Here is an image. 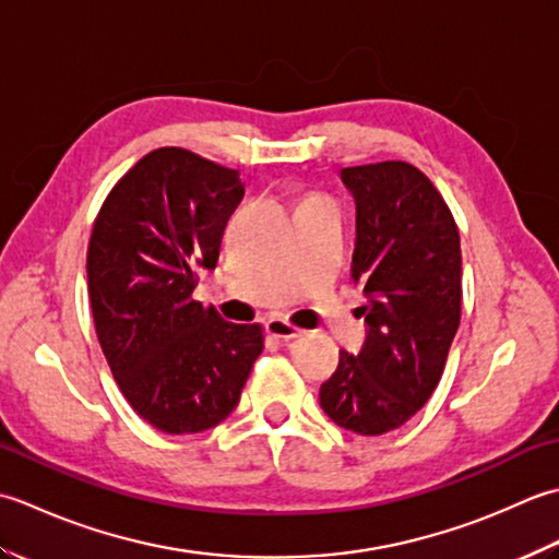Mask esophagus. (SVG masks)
I'll list each match as a JSON object with an SVG mask.
<instances>
[{"label":"esophagus","mask_w":559,"mask_h":559,"mask_svg":"<svg viewBox=\"0 0 559 559\" xmlns=\"http://www.w3.org/2000/svg\"><path fill=\"white\" fill-rule=\"evenodd\" d=\"M265 328H267V333H270V335L280 337L282 343H289V340H294V337H301V335H304V330H301V328L292 325L289 321H284V318H270V321L265 323Z\"/></svg>","instance_id":"esophagus-1"}]
</instances>
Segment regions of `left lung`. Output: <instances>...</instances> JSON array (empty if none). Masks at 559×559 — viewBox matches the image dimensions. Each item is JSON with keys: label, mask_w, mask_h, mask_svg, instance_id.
Returning <instances> with one entry per match:
<instances>
[{"label": "left lung", "mask_w": 559, "mask_h": 559, "mask_svg": "<svg viewBox=\"0 0 559 559\" xmlns=\"http://www.w3.org/2000/svg\"><path fill=\"white\" fill-rule=\"evenodd\" d=\"M357 202L352 277L369 325L359 355L340 349L321 385L335 425L379 437L417 415L441 381L461 323V238L435 183L405 162L343 168Z\"/></svg>", "instance_id": "obj_1"}]
</instances>
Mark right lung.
Segmentation results:
<instances>
[{"instance_id":"right-lung-1","label":"right lung","mask_w":559,"mask_h":559,"mask_svg":"<svg viewBox=\"0 0 559 559\" xmlns=\"http://www.w3.org/2000/svg\"><path fill=\"white\" fill-rule=\"evenodd\" d=\"M241 198L238 170L162 146L118 180L91 231L100 349L134 413L166 435H198L229 417L263 352L258 323H226L192 299Z\"/></svg>"}]
</instances>
